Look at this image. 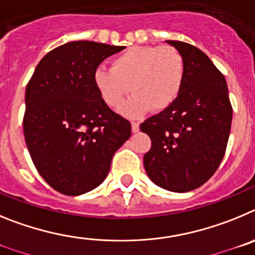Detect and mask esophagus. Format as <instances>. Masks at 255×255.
<instances>
[{
	"mask_svg": "<svg viewBox=\"0 0 255 255\" xmlns=\"http://www.w3.org/2000/svg\"><path fill=\"white\" fill-rule=\"evenodd\" d=\"M131 130H132V132H138L139 131V124L131 123Z\"/></svg>",
	"mask_w": 255,
	"mask_h": 255,
	"instance_id": "34e87169",
	"label": "esophagus"
}]
</instances>
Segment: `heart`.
Segmentation results:
<instances>
[{
	"instance_id": "b5f03b06",
	"label": "heart",
	"mask_w": 255,
	"mask_h": 255,
	"mask_svg": "<svg viewBox=\"0 0 255 255\" xmlns=\"http://www.w3.org/2000/svg\"><path fill=\"white\" fill-rule=\"evenodd\" d=\"M185 78V62L172 46H135L112 60V67L100 66L94 71V85L103 102L119 108L135 93L124 115L140 116L152 108L162 111L177 100ZM132 89H129V85Z\"/></svg>"
}]
</instances>
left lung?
<instances>
[{"label": "left lung", "instance_id": "8db88e82", "mask_svg": "<svg viewBox=\"0 0 255 255\" xmlns=\"http://www.w3.org/2000/svg\"><path fill=\"white\" fill-rule=\"evenodd\" d=\"M166 43L181 53L185 78L177 100L140 125L152 140L144 167L159 188L186 193L208 181L220 166L233 107L225 76L204 52L180 40Z\"/></svg>", "mask_w": 255, "mask_h": 255}]
</instances>
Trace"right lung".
<instances>
[{"label": "right lung", "mask_w": 255, "mask_h": 255, "mask_svg": "<svg viewBox=\"0 0 255 255\" xmlns=\"http://www.w3.org/2000/svg\"><path fill=\"white\" fill-rule=\"evenodd\" d=\"M125 47L75 40L48 52L25 91L22 121L31 161L49 186L80 195L107 177L115 152L131 125L108 107L94 85V71Z\"/></svg>", "instance_id": "right-lung-1"}]
</instances>
